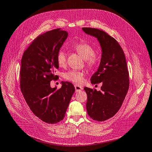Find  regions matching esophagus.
<instances>
[{
	"label": "esophagus",
	"mask_w": 152,
	"mask_h": 152,
	"mask_svg": "<svg viewBox=\"0 0 152 152\" xmlns=\"http://www.w3.org/2000/svg\"><path fill=\"white\" fill-rule=\"evenodd\" d=\"M74 86H75V92H79V91H80V90H83V87L79 86V85H75Z\"/></svg>",
	"instance_id": "1"
}]
</instances>
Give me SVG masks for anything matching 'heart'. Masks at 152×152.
<instances>
[{"instance_id": "obj_1", "label": "heart", "mask_w": 152, "mask_h": 152, "mask_svg": "<svg viewBox=\"0 0 152 152\" xmlns=\"http://www.w3.org/2000/svg\"><path fill=\"white\" fill-rule=\"evenodd\" d=\"M73 48L79 55L85 60L86 66L89 69H94L99 62V56L94 51L92 45L85 42H80L73 45ZM56 61L59 66L63 67L66 64V53L63 49H60L56 55ZM85 74L83 72L69 70L64 73V78L69 81L75 83H82Z\"/></svg>"}]
</instances>
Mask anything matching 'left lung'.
<instances>
[{
  "instance_id": "left-lung-1",
  "label": "left lung",
  "mask_w": 152,
  "mask_h": 152,
  "mask_svg": "<svg viewBox=\"0 0 152 152\" xmlns=\"http://www.w3.org/2000/svg\"><path fill=\"white\" fill-rule=\"evenodd\" d=\"M87 34L96 37L102 50L98 69L91 77L92 84L102 83L100 91L85 87L89 116L102 122L119 110L129 90V77L124 50L116 40L102 30L83 27Z\"/></svg>"
}]
</instances>
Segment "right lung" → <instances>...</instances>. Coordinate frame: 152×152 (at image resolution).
<instances>
[{
  "label": "right lung",
  "mask_w": 152,
  "mask_h": 152,
  "mask_svg": "<svg viewBox=\"0 0 152 152\" xmlns=\"http://www.w3.org/2000/svg\"><path fill=\"white\" fill-rule=\"evenodd\" d=\"M68 34L60 28L38 36L23 53L20 69V87L30 110L44 122L56 124L64 119L75 92L69 82L52 88L50 82L56 79L58 68L56 55Z\"/></svg>",
  "instance_id": "add662e5"
}]
</instances>
